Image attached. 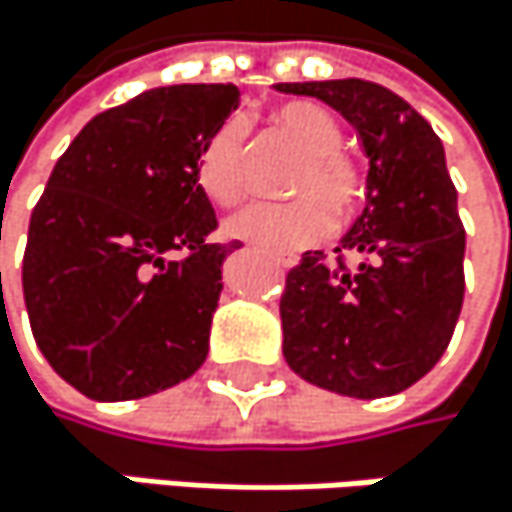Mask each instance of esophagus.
I'll return each mask as SVG.
<instances>
[{
  "label": "esophagus",
  "mask_w": 512,
  "mask_h": 512,
  "mask_svg": "<svg viewBox=\"0 0 512 512\" xmlns=\"http://www.w3.org/2000/svg\"><path fill=\"white\" fill-rule=\"evenodd\" d=\"M279 264H282V267H294V264H297V258H279Z\"/></svg>",
  "instance_id": "obj_1"
}]
</instances>
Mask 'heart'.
I'll return each mask as SVG.
<instances>
[{
	"instance_id": "obj_1",
	"label": "heart",
	"mask_w": 512,
	"mask_h": 512,
	"mask_svg": "<svg viewBox=\"0 0 512 512\" xmlns=\"http://www.w3.org/2000/svg\"><path fill=\"white\" fill-rule=\"evenodd\" d=\"M273 127L303 151V163L288 185V194L297 200L248 206L236 212L224 230L233 239L282 254L324 239L334 218L346 221L364 197V178L340 151L343 130L327 108L315 102H285L273 112ZM242 157L245 127L236 118L224 121L200 148L197 185L215 206H236L245 197L248 181ZM327 205L332 209L327 210Z\"/></svg>"
}]
</instances>
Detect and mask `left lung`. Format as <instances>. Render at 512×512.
<instances>
[{
    "label": "left lung",
    "mask_w": 512,
    "mask_h": 512,
    "mask_svg": "<svg viewBox=\"0 0 512 512\" xmlns=\"http://www.w3.org/2000/svg\"><path fill=\"white\" fill-rule=\"evenodd\" d=\"M340 112L370 163L367 206L334 248L358 267L306 251L282 297L288 367L334 394L388 397L446 352L464 297V230L446 151L416 108L361 78L276 84Z\"/></svg>",
    "instance_id": "left-lung-1"
}]
</instances>
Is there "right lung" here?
Listing matches in <instances>:
<instances>
[{"instance_id": "1", "label": "right lung", "mask_w": 512, "mask_h": 512, "mask_svg": "<svg viewBox=\"0 0 512 512\" xmlns=\"http://www.w3.org/2000/svg\"><path fill=\"white\" fill-rule=\"evenodd\" d=\"M236 108V84L154 87L57 160L29 218L23 300L42 355L84 397H148L203 367L236 245L209 242L197 157Z\"/></svg>"}]
</instances>
